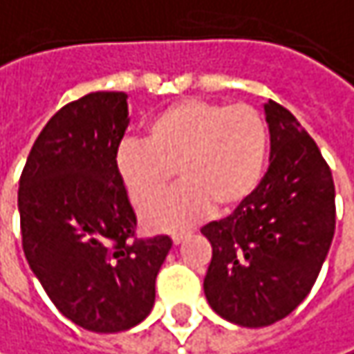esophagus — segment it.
Masks as SVG:
<instances>
[{
    "label": "esophagus",
    "instance_id": "1",
    "mask_svg": "<svg viewBox=\"0 0 354 354\" xmlns=\"http://www.w3.org/2000/svg\"><path fill=\"white\" fill-rule=\"evenodd\" d=\"M185 238H189V232H175V234L171 236L173 243H181Z\"/></svg>",
    "mask_w": 354,
    "mask_h": 354
}]
</instances>
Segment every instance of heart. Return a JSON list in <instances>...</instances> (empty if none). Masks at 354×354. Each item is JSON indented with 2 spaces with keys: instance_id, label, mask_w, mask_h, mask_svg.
Returning <instances> with one entry per match:
<instances>
[{
  "instance_id": "1",
  "label": "heart",
  "mask_w": 354,
  "mask_h": 354,
  "mask_svg": "<svg viewBox=\"0 0 354 354\" xmlns=\"http://www.w3.org/2000/svg\"><path fill=\"white\" fill-rule=\"evenodd\" d=\"M268 124L248 102L185 98L157 114L147 137L124 139L116 173L135 207H147L170 187L178 171L184 185L145 209L149 230H177L212 212L243 203L262 181Z\"/></svg>"
}]
</instances>
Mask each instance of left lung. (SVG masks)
<instances>
[{
  "mask_svg": "<svg viewBox=\"0 0 354 354\" xmlns=\"http://www.w3.org/2000/svg\"><path fill=\"white\" fill-rule=\"evenodd\" d=\"M270 167L234 214L209 221L203 290L225 320L260 328L290 315L313 290L335 236V181L315 139L270 100Z\"/></svg>",
  "mask_w": 354,
  "mask_h": 354,
  "instance_id": "8db88e82",
  "label": "left lung"
}]
</instances>
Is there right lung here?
Segmentation results:
<instances>
[{"label": "right lung", "mask_w": 354, "mask_h": 354, "mask_svg": "<svg viewBox=\"0 0 354 354\" xmlns=\"http://www.w3.org/2000/svg\"><path fill=\"white\" fill-rule=\"evenodd\" d=\"M124 92H90L41 129L19 177L26 260L56 308L92 333L145 320L173 241L137 238V215L116 173L129 127Z\"/></svg>", "instance_id": "right-lung-1"}]
</instances>
